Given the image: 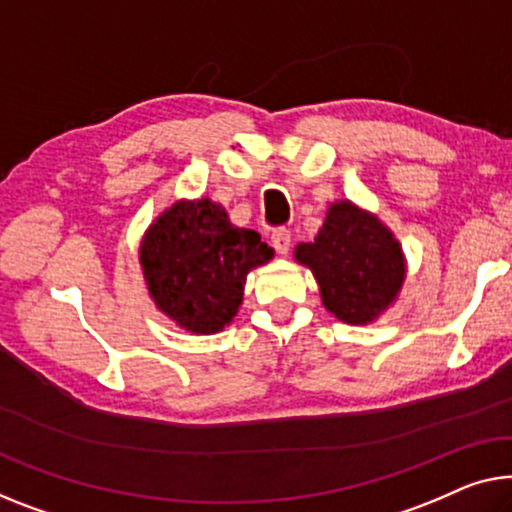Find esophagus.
Here are the masks:
<instances>
[{"mask_svg":"<svg viewBox=\"0 0 512 512\" xmlns=\"http://www.w3.org/2000/svg\"><path fill=\"white\" fill-rule=\"evenodd\" d=\"M271 243H273V248H276L278 255H287L289 246H292V232L285 230V227H280V230L271 234Z\"/></svg>","mask_w":512,"mask_h":512,"instance_id":"34e87169","label":"esophagus"}]
</instances>
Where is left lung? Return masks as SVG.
Masks as SVG:
<instances>
[{
	"mask_svg": "<svg viewBox=\"0 0 512 512\" xmlns=\"http://www.w3.org/2000/svg\"><path fill=\"white\" fill-rule=\"evenodd\" d=\"M294 259L308 266L324 308L345 324L365 326L391 308L407 278L400 241L368 209L331 202L315 241L299 243Z\"/></svg>",
	"mask_w": 512,
	"mask_h": 512,
	"instance_id": "left-lung-1",
	"label": "left lung"
}]
</instances>
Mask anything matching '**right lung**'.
I'll return each instance as SVG.
<instances>
[{"label":"right lung","mask_w":512,"mask_h":512,"mask_svg":"<svg viewBox=\"0 0 512 512\" xmlns=\"http://www.w3.org/2000/svg\"><path fill=\"white\" fill-rule=\"evenodd\" d=\"M273 259L255 230L230 223L209 197L177 200L147 227L140 266L151 301L179 329L211 335L232 324L248 273Z\"/></svg>","instance_id":"1"}]
</instances>
